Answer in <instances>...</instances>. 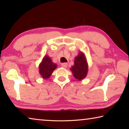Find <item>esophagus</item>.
Listing matches in <instances>:
<instances>
[{
    "label": "esophagus",
    "instance_id": "esophagus-1",
    "mask_svg": "<svg viewBox=\"0 0 129 129\" xmlns=\"http://www.w3.org/2000/svg\"><path fill=\"white\" fill-rule=\"evenodd\" d=\"M67 66H68V64L66 62H64V63H62V64H61V67L62 68H67Z\"/></svg>",
    "mask_w": 129,
    "mask_h": 129
}]
</instances>
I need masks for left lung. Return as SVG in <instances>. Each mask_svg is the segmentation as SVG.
Masks as SVG:
<instances>
[{"label":"left lung","instance_id":"left-lung-1","mask_svg":"<svg viewBox=\"0 0 129 129\" xmlns=\"http://www.w3.org/2000/svg\"><path fill=\"white\" fill-rule=\"evenodd\" d=\"M74 77L78 80L86 77L88 73V65L84 54L80 52L75 59L74 65L71 68Z\"/></svg>","mask_w":129,"mask_h":129}]
</instances>
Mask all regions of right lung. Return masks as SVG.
I'll return each mask as SVG.
<instances>
[{
    "mask_svg": "<svg viewBox=\"0 0 129 129\" xmlns=\"http://www.w3.org/2000/svg\"><path fill=\"white\" fill-rule=\"evenodd\" d=\"M56 68H57V64L52 62L49 57L45 56L39 65V73L43 78L47 79L51 76Z\"/></svg>",
    "mask_w": 129,
    "mask_h": 129,
    "instance_id": "add662e5",
    "label": "right lung"
}]
</instances>
